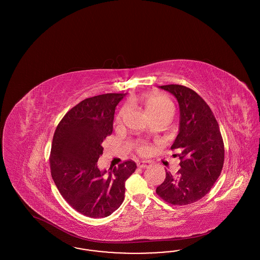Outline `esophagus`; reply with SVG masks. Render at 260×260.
<instances>
[{
  "label": "esophagus",
  "mask_w": 260,
  "mask_h": 260,
  "mask_svg": "<svg viewBox=\"0 0 260 260\" xmlns=\"http://www.w3.org/2000/svg\"><path fill=\"white\" fill-rule=\"evenodd\" d=\"M149 166H150V161H140L137 162V167L141 168V169L148 168Z\"/></svg>",
  "instance_id": "esophagus-1"
}]
</instances>
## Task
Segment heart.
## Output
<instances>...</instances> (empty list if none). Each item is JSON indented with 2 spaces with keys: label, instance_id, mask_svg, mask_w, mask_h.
<instances>
[{
  "label": "heart",
  "instance_id": "1",
  "mask_svg": "<svg viewBox=\"0 0 260 260\" xmlns=\"http://www.w3.org/2000/svg\"><path fill=\"white\" fill-rule=\"evenodd\" d=\"M143 104L145 110L148 113L149 116H156L161 114H173V103L166 95L162 94H150L143 98ZM124 108L121 109L117 115V122H120L123 115H124ZM148 145L141 144L138 146L137 151L139 154H146L148 153Z\"/></svg>",
  "mask_w": 260,
  "mask_h": 260
}]
</instances>
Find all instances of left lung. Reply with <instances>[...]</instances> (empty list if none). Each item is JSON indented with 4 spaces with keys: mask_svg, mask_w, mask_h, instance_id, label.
Returning a JSON list of instances; mask_svg holds the SVG:
<instances>
[{
    "mask_svg": "<svg viewBox=\"0 0 260 260\" xmlns=\"http://www.w3.org/2000/svg\"><path fill=\"white\" fill-rule=\"evenodd\" d=\"M160 87L179 104V133L171 149L179 153L173 156L179 157L180 170L175 175L166 171L156 193L169 204L185 206L207 195L219 177L224 162L222 136L210 106L196 91L181 85Z\"/></svg>",
    "mask_w": 260,
    "mask_h": 260,
    "instance_id": "1",
    "label": "left lung"
}]
</instances>
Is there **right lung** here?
Returning <instances> with one entry per match:
<instances>
[{"mask_svg": "<svg viewBox=\"0 0 260 260\" xmlns=\"http://www.w3.org/2000/svg\"><path fill=\"white\" fill-rule=\"evenodd\" d=\"M124 96L105 93L81 101L65 114L53 135L51 177L64 200L88 217H106L118 210L125 180L136 170L132 160L108 172L98 167L103 141L113 132L116 106Z\"/></svg>", "mask_w": 260, "mask_h": 260, "instance_id": "obj_1", "label": "right lung"}]
</instances>
